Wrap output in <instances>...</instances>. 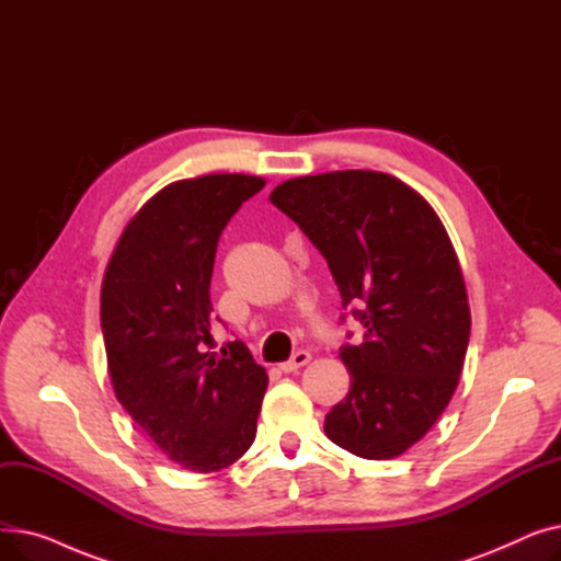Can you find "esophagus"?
Segmentation results:
<instances>
[{"label": "esophagus", "instance_id": "obj_1", "mask_svg": "<svg viewBox=\"0 0 561 561\" xmlns=\"http://www.w3.org/2000/svg\"><path fill=\"white\" fill-rule=\"evenodd\" d=\"M311 362V355L307 350H298L296 355H293L288 362H284V364H279V368L284 370V373H296L298 368H302V366H307Z\"/></svg>", "mask_w": 561, "mask_h": 561}]
</instances>
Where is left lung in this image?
<instances>
[{
  "label": "left lung",
  "mask_w": 561,
  "mask_h": 561,
  "mask_svg": "<svg viewBox=\"0 0 561 561\" xmlns=\"http://www.w3.org/2000/svg\"><path fill=\"white\" fill-rule=\"evenodd\" d=\"M271 202L328 259L343 309L366 328L343 345L352 381L325 434L364 459H393L448 407L470 309L450 236L427 199L387 172L339 170L279 184Z\"/></svg>",
  "instance_id": "1"
}]
</instances>
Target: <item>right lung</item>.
Here are the masks:
<instances>
[{
    "label": "right lung",
    "mask_w": 561,
    "mask_h": 561,
    "mask_svg": "<svg viewBox=\"0 0 561 561\" xmlns=\"http://www.w3.org/2000/svg\"><path fill=\"white\" fill-rule=\"evenodd\" d=\"M265 180L204 174L147 199L106 265L102 334L115 398L154 444L195 473L252 446L268 375L243 341L216 359L209 286L229 218Z\"/></svg>",
    "instance_id": "obj_1"
}]
</instances>
